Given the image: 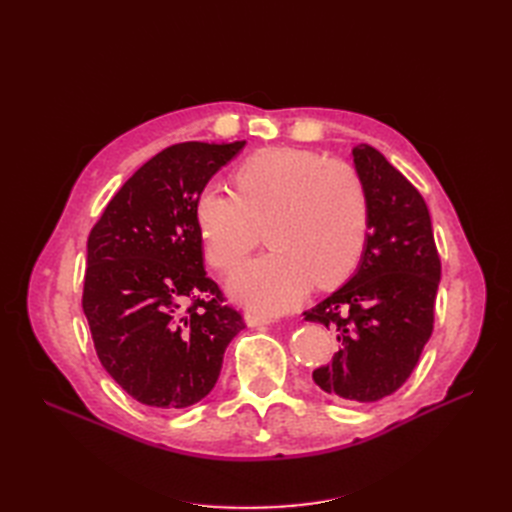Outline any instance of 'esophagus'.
Instances as JSON below:
<instances>
[{"instance_id": "34e87169", "label": "esophagus", "mask_w": 512, "mask_h": 512, "mask_svg": "<svg viewBox=\"0 0 512 512\" xmlns=\"http://www.w3.org/2000/svg\"><path fill=\"white\" fill-rule=\"evenodd\" d=\"M271 322H275V320L271 316H265V314H256V312L245 314L247 327H265V324H271Z\"/></svg>"}]
</instances>
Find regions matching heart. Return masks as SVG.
Masks as SVG:
<instances>
[{
    "instance_id": "1",
    "label": "heart",
    "mask_w": 512,
    "mask_h": 512,
    "mask_svg": "<svg viewBox=\"0 0 512 512\" xmlns=\"http://www.w3.org/2000/svg\"><path fill=\"white\" fill-rule=\"evenodd\" d=\"M237 196L207 185L196 198V224L207 260L232 271L265 228L273 250L228 280L237 301L256 312H286L309 288L344 282L363 256L369 203L361 175L342 160L297 147H267L235 170Z\"/></svg>"
}]
</instances>
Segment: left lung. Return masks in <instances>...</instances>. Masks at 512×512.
<instances>
[{
  "instance_id": "8db88e82",
  "label": "left lung",
  "mask_w": 512,
  "mask_h": 512,
  "mask_svg": "<svg viewBox=\"0 0 512 512\" xmlns=\"http://www.w3.org/2000/svg\"><path fill=\"white\" fill-rule=\"evenodd\" d=\"M361 175L369 230L354 275L305 312L337 335L329 365L314 382L337 401H378L395 393L418 363L433 331L440 256L429 209L414 185L365 143L352 149Z\"/></svg>"
}]
</instances>
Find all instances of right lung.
I'll use <instances>...</instances> for the list:
<instances>
[{
  "mask_svg": "<svg viewBox=\"0 0 512 512\" xmlns=\"http://www.w3.org/2000/svg\"><path fill=\"white\" fill-rule=\"evenodd\" d=\"M245 147L179 143L121 185L87 239L83 312L102 367L145 406L207 397L245 322L203 265L196 198Z\"/></svg>",
  "mask_w": 512,
  "mask_h": 512,
  "instance_id": "obj_1",
  "label": "right lung"
}]
</instances>
